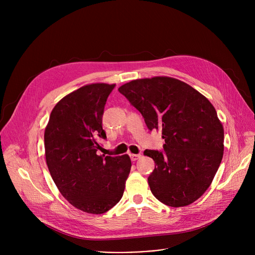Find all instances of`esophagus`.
Segmentation results:
<instances>
[{"mask_svg":"<svg viewBox=\"0 0 255 255\" xmlns=\"http://www.w3.org/2000/svg\"><path fill=\"white\" fill-rule=\"evenodd\" d=\"M140 157H141L140 154H130V158L132 161H136V160H138Z\"/></svg>","mask_w":255,"mask_h":255,"instance_id":"obj_1","label":"esophagus"}]
</instances>
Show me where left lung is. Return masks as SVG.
<instances>
[{"label":"left lung","instance_id":"obj_1","mask_svg":"<svg viewBox=\"0 0 255 255\" xmlns=\"http://www.w3.org/2000/svg\"><path fill=\"white\" fill-rule=\"evenodd\" d=\"M119 92L165 140L163 152H143L156 163L148 178L154 196L175 208L194 203L210 187L223 157L224 130L215 107L188 84L168 76L131 80Z\"/></svg>","mask_w":255,"mask_h":255}]
</instances>
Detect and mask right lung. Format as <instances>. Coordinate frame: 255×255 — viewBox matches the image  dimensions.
<instances>
[{
    "label": "right lung",
    "mask_w": 255,
    "mask_h": 255,
    "mask_svg": "<svg viewBox=\"0 0 255 255\" xmlns=\"http://www.w3.org/2000/svg\"><path fill=\"white\" fill-rule=\"evenodd\" d=\"M115 84L86 85L53 107L44 131L45 159L61 194L76 209L103 214L122 198L130 157L97 155L104 105Z\"/></svg>",
    "instance_id": "1"
}]
</instances>
